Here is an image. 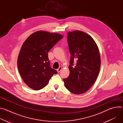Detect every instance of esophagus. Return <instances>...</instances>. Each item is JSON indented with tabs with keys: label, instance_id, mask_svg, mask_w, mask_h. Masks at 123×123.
Returning a JSON list of instances; mask_svg holds the SVG:
<instances>
[{
	"label": "esophagus",
	"instance_id": "esophagus-1",
	"mask_svg": "<svg viewBox=\"0 0 123 123\" xmlns=\"http://www.w3.org/2000/svg\"><path fill=\"white\" fill-rule=\"evenodd\" d=\"M62 69V68L61 67H60L57 69V71L58 73H59V72H60V71H61Z\"/></svg>",
	"mask_w": 123,
	"mask_h": 123
}]
</instances>
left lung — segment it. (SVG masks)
Listing matches in <instances>:
<instances>
[{
	"label": "left lung",
	"mask_w": 123,
	"mask_h": 123,
	"mask_svg": "<svg viewBox=\"0 0 123 123\" xmlns=\"http://www.w3.org/2000/svg\"><path fill=\"white\" fill-rule=\"evenodd\" d=\"M68 42L72 57L68 66L69 75L63 79L65 87L75 94L88 91L99 74L101 58L98 47L91 36L82 31H69ZM76 60L75 66L73 63Z\"/></svg>",
	"instance_id": "8db88e82"
}]
</instances>
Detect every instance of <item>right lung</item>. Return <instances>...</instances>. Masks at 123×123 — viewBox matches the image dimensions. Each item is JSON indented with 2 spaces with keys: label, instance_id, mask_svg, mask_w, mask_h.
<instances>
[{
  "label": "right lung",
  "instance_id": "1",
  "mask_svg": "<svg viewBox=\"0 0 123 123\" xmlns=\"http://www.w3.org/2000/svg\"><path fill=\"white\" fill-rule=\"evenodd\" d=\"M63 37L57 33L46 31L33 32L23 44L17 59L19 74L30 88L40 90L57 73L49 66L48 52Z\"/></svg>",
  "mask_w": 123,
  "mask_h": 123
}]
</instances>
